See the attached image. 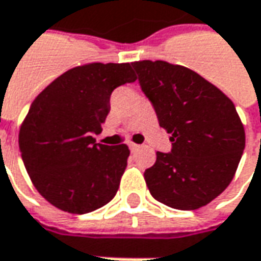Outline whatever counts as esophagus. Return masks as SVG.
Segmentation results:
<instances>
[{
    "label": "esophagus",
    "mask_w": 261,
    "mask_h": 261,
    "mask_svg": "<svg viewBox=\"0 0 261 261\" xmlns=\"http://www.w3.org/2000/svg\"><path fill=\"white\" fill-rule=\"evenodd\" d=\"M128 147H130V150L131 151H136V150H139V144H134V143H130V144H128Z\"/></svg>",
    "instance_id": "obj_1"
}]
</instances>
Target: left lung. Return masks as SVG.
<instances>
[{
    "label": "left lung",
    "instance_id": "obj_1",
    "mask_svg": "<svg viewBox=\"0 0 261 261\" xmlns=\"http://www.w3.org/2000/svg\"><path fill=\"white\" fill-rule=\"evenodd\" d=\"M159 124L172 134V150L158 151L144 172L154 199L191 211L225 191L246 146L232 101L191 69L163 60L131 63Z\"/></svg>",
    "mask_w": 261,
    "mask_h": 261
}]
</instances>
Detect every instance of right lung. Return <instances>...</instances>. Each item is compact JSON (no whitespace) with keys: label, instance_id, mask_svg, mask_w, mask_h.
<instances>
[{"label":"right lung","instance_id":"add662e5","mask_svg":"<svg viewBox=\"0 0 261 261\" xmlns=\"http://www.w3.org/2000/svg\"><path fill=\"white\" fill-rule=\"evenodd\" d=\"M137 79L130 63H89L65 72L33 101L18 134L25 170L62 211L92 212L118 191L130 150L98 144L115 88Z\"/></svg>","mask_w":261,"mask_h":261}]
</instances>
